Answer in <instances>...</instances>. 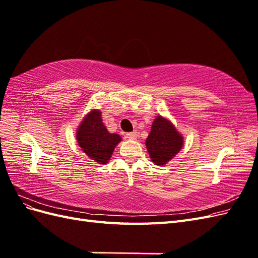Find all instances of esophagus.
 <instances>
[{
    "label": "esophagus",
    "mask_w": 258,
    "mask_h": 258,
    "mask_svg": "<svg viewBox=\"0 0 258 258\" xmlns=\"http://www.w3.org/2000/svg\"><path fill=\"white\" fill-rule=\"evenodd\" d=\"M126 138L129 139V140H136L137 139V132L136 131L128 132V134H126Z\"/></svg>",
    "instance_id": "obj_1"
}]
</instances>
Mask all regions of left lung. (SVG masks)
Here are the masks:
<instances>
[{
  "mask_svg": "<svg viewBox=\"0 0 258 258\" xmlns=\"http://www.w3.org/2000/svg\"><path fill=\"white\" fill-rule=\"evenodd\" d=\"M183 142L182 135L173 123L165 117L157 116L145 144L152 161L157 166H163L181 151Z\"/></svg>",
  "mask_w": 258,
  "mask_h": 258,
  "instance_id": "8db88e82",
  "label": "left lung"
}]
</instances>
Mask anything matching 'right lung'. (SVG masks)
<instances>
[{
	"label": "right lung",
	"mask_w": 258,
	"mask_h": 258,
	"mask_svg": "<svg viewBox=\"0 0 258 258\" xmlns=\"http://www.w3.org/2000/svg\"><path fill=\"white\" fill-rule=\"evenodd\" d=\"M76 140L88 157L100 165H105L121 138L116 134H110L102 122L101 112L92 110L81 121L76 131Z\"/></svg>",
	"instance_id": "1"
}]
</instances>
